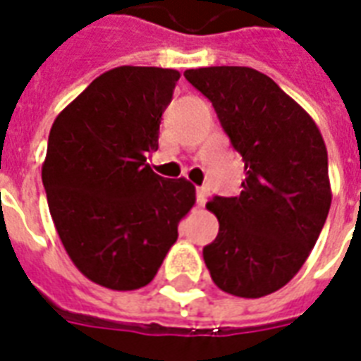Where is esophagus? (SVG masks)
Returning <instances> with one entry per match:
<instances>
[{
    "label": "esophagus",
    "mask_w": 361,
    "mask_h": 361,
    "mask_svg": "<svg viewBox=\"0 0 361 361\" xmlns=\"http://www.w3.org/2000/svg\"><path fill=\"white\" fill-rule=\"evenodd\" d=\"M208 199V191L204 188H197V204L199 207H204Z\"/></svg>",
    "instance_id": "34e87169"
}]
</instances>
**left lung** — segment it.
<instances>
[{
  "label": "left lung",
  "instance_id": "1",
  "mask_svg": "<svg viewBox=\"0 0 361 361\" xmlns=\"http://www.w3.org/2000/svg\"><path fill=\"white\" fill-rule=\"evenodd\" d=\"M212 101L245 162L241 195L214 197L220 221L202 248L224 293L260 298L285 287L316 245L331 207L327 147L302 106L248 66H207L183 74Z\"/></svg>",
  "mask_w": 361,
  "mask_h": 361
}]
</instances>
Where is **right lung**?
Instances as JSON below:
<instances>
[{
    "mask_svg": "<svg viewBox=\"0 0 361 361\" xmlns=\"http://www.w3.org/2000/svg\"><path fill=\"white\" fill-rule=\"evenodd\" d=\"M180 72L118 66L103 72L55 118L42 166L61 243L90 281L135 290L153 281L195 185L147 164Z\"/></svg>",
    "mask_w": 361,
    "mask_h": 361,
    "instance_id": "add662e5",
    "label": "right lung"
}]
</instances>
